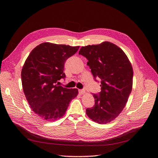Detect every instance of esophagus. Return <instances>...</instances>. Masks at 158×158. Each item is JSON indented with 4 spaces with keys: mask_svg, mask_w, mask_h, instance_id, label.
Returning a JSON list of instances; mask_svg holds the SVG:
<instances>
[{
    "mask_svg": "<svg viewBox=\"0 0 158 158\" xmlns=\"http://www.w3.org/2000/svg\"><path fill=\"white\" fill-rule=\"evenodd\" d=\"M78 92H79V94H81V95H82L85 93V91L84 89H79Z\"/></svg>",
    "mask_w": 158,
    "mask_h": 158,
    "instance_id": "34e87169",
    "label": "esophagus"
}]
</instances>
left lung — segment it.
I'll list each match as a JSON object with an SVG mask.
<instances>
[{"mask_svg":"<svg viewBox=\"0 0 158 158\" xmlns=\"http://www.w3.org/2000/svg\"><path fill=\"white\" fill-rule=\"evenodd\" d=\"M79 55L88 60L94 78L101 79V92L93 94L95 105L87 115L99 124L112 121L125 107L132 88L133 70L124 51L112 43L81 47Z\"/></svg>","mask_w":158,"mask_h":158,"instance_id":"8db88e82","label":"left lung"}]
</instances>
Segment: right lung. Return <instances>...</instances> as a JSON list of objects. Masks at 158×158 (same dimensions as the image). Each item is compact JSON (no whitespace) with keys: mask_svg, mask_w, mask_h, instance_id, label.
I'll list each match as a JSON object with an SVG mask.
<instances>
[{"mask_svg":"<svg viewBox=\"0 0 158 158\" xmlns=\"http://www.w3.org/2000/svg\"><path fill=\"white\" fill-rule=\"evenodd\" d=\"M78 49L79 46L43 43L25 61L21 73L23 93L33 111L44 120L55 121L64 116L71 100L77 96V89L56 83L66 77L65 61Z\"/></svg>","mask_w":158,"mask_h":158,"instance_id":"add662e5","label":"right lung"}]
</instances>
